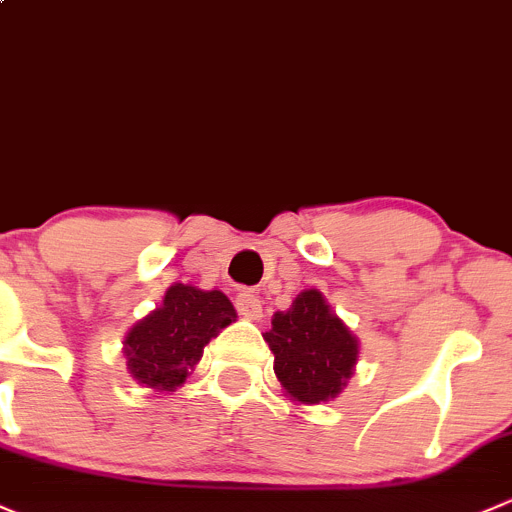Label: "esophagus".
Returning a JSON list of instances; mask_svg holds the SVG:
<instances>
[{"mask_svg":"<svg viewBox=\"0 0 512 512\" xmlns=\"http://www.w3.org/2000/svg\"><path fill=\"white\" fill-rule=\"evenodd\" d=\"M235 305H237V312H240L242 317H247V320H260L262 317V300L257 295H252V292L247 290L237 292Z\"/></svg>","mask_w":512,"mask_h":512,"instance_id":"obj_1","label":"esophagus"}]
</instances>
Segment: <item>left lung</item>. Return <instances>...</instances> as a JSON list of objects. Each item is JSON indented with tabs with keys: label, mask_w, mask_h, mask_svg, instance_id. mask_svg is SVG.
Returning <instances> with one entry per match:
<instances>
[{
	"label": "left lung",
	"mask_w": 512,
	"mask_h": 512,
	"mask_svg": "<svg viewBox=\"0 0 512 512\" xmlns=\"http://www.w3.org/2000/svg\"><path fill=\"white\" fill-rule=\"evenodd\" d=\"M265 342L275 355L282 393L297 405H320L347 388L360 342L315 287L302 290L290 310L275 312Z\"/></svg>",
	"instance_id": "8db88e82"
}]
</instances>
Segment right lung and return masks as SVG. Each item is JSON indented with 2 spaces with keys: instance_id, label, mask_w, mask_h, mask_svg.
Wrapping results in <instances>:
<instances>
[{
  "instance_id": "add662e5",
  "label": "right lung",
  "mask_w": 512,
  "mask_h": 512,
  "mask_svg": "<svg viewBox=\"0 0 512 512\" xmlns=\"http://www.w3.org/2000/svg\"><path fill=\"white\" fill-rule=\"evenodd\" d=\"M237 320L225 292L175 282L160 307L124 335L127 372L142 388L175 393L202 360L205 345Z\"/></svg>"
}]
</instances>
